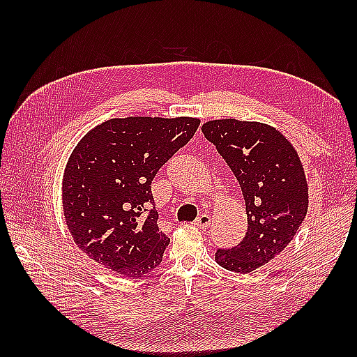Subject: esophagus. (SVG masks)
<instances>
[{
	"mask_svg": "<svg viewBox=\"0 0 357 357\" xmlns=\"http://www.w3.org/2000/svg\"><path fill=\"white\" fill-rule=\"evenodd\" d=\"M210 224H211V218L207 213L199 215L198 218H196V221H195V225L199 227V229H208Z\"/></svg>",
	"mask_w": 357,
	"mask_h": 357,
	"instance_id": "esophagus-1",
	"label": "esophagus"
}]
</instances>
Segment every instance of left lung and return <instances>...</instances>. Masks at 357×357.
<instances>
[{"label": "left lung", "instance_id": "8db88e82", "mask_svg": "<svg viewBox=\"0 0 357 357\" xmlns=\"http://www.w3.org/2000/svg\"><path fill=\"white\" fill-rule=\"evenodd\" d=\"M202 133L241 185L247 233L236 247L219 248L221 267L250 273L290 244L308 210V185L298 151L275 127L256 121L213 119Z\"/></svg>", "mask_w": 357, "mask_h": 357}]
</instances>
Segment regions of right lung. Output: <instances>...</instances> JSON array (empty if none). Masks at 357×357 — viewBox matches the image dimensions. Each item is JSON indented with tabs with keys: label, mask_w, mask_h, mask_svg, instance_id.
Wrapping results in <instances>:
<instances>
[{
	"label": "right lung",
	"mask_w": 357,
	"mask_h": 357,
	"mask_svg": "<svg viewBox=\"0 0 357 357\" xmlns=\"http://www.w3.org/2000/svg\"><path fill=\"white\" fill-rule=\"evenodd\" d=\"M198 118H113L84 135L67 161L63 210L75 244L102 267L141 278L170 239L158 229L151 181L198 130Z\"/></svg>",
	"instance_id": "1"
}]
</instances>
